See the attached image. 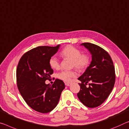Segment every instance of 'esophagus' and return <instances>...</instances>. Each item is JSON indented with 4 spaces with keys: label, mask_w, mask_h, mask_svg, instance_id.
<instances>
[{
    "label": "esophagus",
    "mask_w": 129,
    "mask_h": 129,
    "mask_svg": "<svg viewBox=\"0 0 129 129\" xmlns=\"http://www.w3.org/2000/svg\"><path fill=\"white\" fill-rule=\"evenodd\" d=\"M65 85H67V86H69V85H71V83H65Z\"/></svg>",
    "instance_id": "1"
}]
</instances>
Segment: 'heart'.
<instances>
[{"label":"heart","instance_id":"heart-1","mask_svg":"<svg viewBox=\"0 0 129 129\" xmlns=\"http://www.w3.org/2000/svg\"><path fill=\"white\" fill-rule=\"evenodd\" d=\"M60 55L64 58L72 60V67H75L79 71H83L86 69L90 63V57L85 53H81V50L76 47L68 45L64 48L60 53ZM50 67L54 69L60 68V62L56 57L53 56L49 60ZM76 76L74 70L62 71L57 74V77L65 82H69L73 77Z\"/></svg>","mask_w":129,"mask_h":129}]
</instances>
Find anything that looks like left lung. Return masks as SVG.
I'll use <instances>...</instances> for the list:
<instances>
[{
    "instance_id": "obj_1",
    "label": "left lung",
    "mask_w": 129,
    "mask_h": 129,
    "mask_svg": "<svg viewBox=\"0 0 129 129\" xmlns=\"http://www.w3.org/2000/svg\"><path fill=\"white\" fill-rule=\"evenodd\" d=\"M92 54V61L78 80L80 90L77 96L84 105L89 108L101 105L109 97L115 81V73L111 57L101 47L89 42L81 44ZM89 86L86 87V85Z\"/></svg>"
}]
</instances>
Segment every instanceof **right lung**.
Segmentation results:
<instances>
[{
  "instance_id": "add662e5",
  "label": "right lung",
  "mask_w": 129,
  "mask_h": 129,
  "mask_svg": "<svg viewBox=\"0 0 129 129\" xmlns=\"http://www.w3.org/2000/svg\"><path fill=\"white\" fill-rule=\"evenodd\" d=\"M59 47L60 45L32 49L21 57L17 66L18 90L26 103L41 113H48L56 107L65 88L64 83L60 79L55 80L52 85L45 84L53 73L49 60Z\"/></svg>"
}]
</instances>
